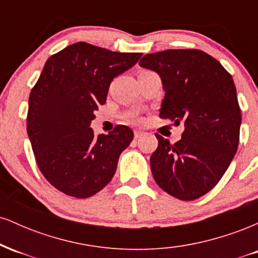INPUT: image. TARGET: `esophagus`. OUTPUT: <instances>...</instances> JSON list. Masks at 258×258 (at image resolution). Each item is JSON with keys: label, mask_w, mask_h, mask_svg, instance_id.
I'll return each instance as SVG.
<instances>
[{"label": "esophagus", "mask_w": 258, "mask_h": 258, "mask_svg": "<svg viewBox=\"0 0 258 258\" xmlns=\"http://www.w3.org/2000/svg\"><path fill=\"white\" fill-rule=\"evenodd\" d=\"M144 135V132L143 131H141V130H136L135 131V138L137 139V138H139V137H142V136Z\"/></svg>", "instance_id": "1"}]
</instances>
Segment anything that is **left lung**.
I'll use <instances>...</instances> for the list:
<instances>
[{
    "label": "left lung",
    "instance_id": "left-lung-1",
    "mask_svg": "<svg viewBox=\"0 0 258 258\" xmlns=\"http://www.w3.org/2000/svg\"><path fill=\"white\" fill-rule=\"evenodd\" d=\"M139 65L161 79L160 117L184 125L174 144L156 135L159 146L150 156L154 179L177 199H198L217 184L238 149L241 114L233 78L198 49L150 53Z\"/></svg>",
    "mask_w": 258,
    "mask_h": 258
}]
</instances>
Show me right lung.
I'll return each instance as SVG.
<instances>
[{
	"instance_id": "right-lung-1",
	"label": "right lung",
	"mask_w": 258,
	"mask_h": 258,
	"mask_svg": "<svg viewBox=\"0 0 258 258\" xmlns=\"http://www.w3.org/2000/svg\"><path fill=\"white\" fill-rule=\"evenodd\" d=\"M141 57L76 42L47 59L29 97L26 130L37 166L58 190L85 199L114 177L133 131L121 125L96 137L91 121L112 79Z\"/></svg>"
}]
</instances>
